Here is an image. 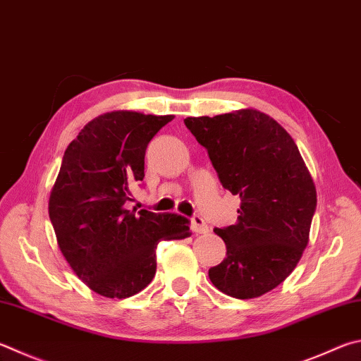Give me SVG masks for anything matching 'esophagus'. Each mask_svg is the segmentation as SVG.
Returning a JSON list of instances; mask_svg holds the SVG:
<instances>
[{"instance_id":"obj_1","label":"esophagus","mask_w":361,"mask_h":361,"mask_svg":"<svg viewBox=\"0 0 361 361\" xmlns=\"http://www.w3.org/2000/svg\"><path fill=\"white\" fill-rule=\"evenodd\" d=\"M192 231L195 233H207L208 232V226L205 224V221H203L200 216H195V218H192Z\"/></svg>"}]
</instances>
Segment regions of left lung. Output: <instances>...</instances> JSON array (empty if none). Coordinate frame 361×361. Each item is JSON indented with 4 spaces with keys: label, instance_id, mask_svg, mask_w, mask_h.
I'll list each match as a JSON object with an SVG mask.
<instances>
[{
    "label": "left lung",
    "instance_id": "obj_1",
    "mask_svg": "<svg viewBox=\"0 0 361 361\" xmlns=\"http://www.w3.org/2000/svg\"><path fill=\"white\" fill-rule=\"evenodd\" d=\"M227 191L240 195L233 226L214 228L226 259L208 270L216 289L247 300L273 290L295 270L310 241L317 194L289 133L254 109L185 120Z\"/></svg>",
    "mask_w": 361,
    "mask_h": 361
}]
</instances>
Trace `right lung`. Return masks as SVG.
<instances>
[{"label":"right lung","mask_w":361,"mask_h":361,"mask_svg":"<svg viewBox=\"0 0 361 361\" xmlns=\"http://www.w3.org/2000/svg\"><path fill=\"white\" fill-rule=\"evenodd\" d=\"M173 115L116 110L91 120L63 156L49 216L58 246L91 290L128 298L152 283L161 240L188 238L189 221L129 209L130 189L145 176V149Z\"/></svg>","instance_id":"1"}]
</instances>
